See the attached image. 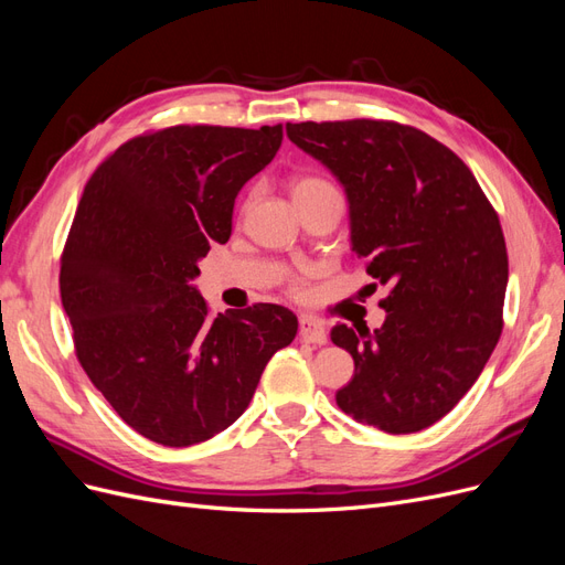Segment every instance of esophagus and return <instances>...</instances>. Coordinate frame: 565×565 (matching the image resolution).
Segmentation results:
<instances>
[{
	"label": "esophagus",
	"mask_w": 565,
	"mask_h": 565,
	"mask_svg": "<svg viewBox=\"0 0 565 565\" xmlns=\"http://www.w3.org/2000/svg\"><path fill=\"white\" fill-rule=\"evenodd\" d=\"M299 337L316 347L328 344V330H324V324L320 320H316L311 316H303L299 320Z\"/></svg>",
	"instance_id": "1"
}]
</instances>
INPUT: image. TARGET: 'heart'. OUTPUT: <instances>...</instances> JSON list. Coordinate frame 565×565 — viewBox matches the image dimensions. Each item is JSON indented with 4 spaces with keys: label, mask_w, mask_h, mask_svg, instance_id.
<instances>
[{
    "label": "heart",
    "mask_w": 565,
    "mask_h": 565,
    "mask_svg": "<svg viewBox=\"0 0 565 565\" xmlns=\"http://www.w3.org/2000/svg\"><path fill=\"white\" fill-rule=\"evenodd\" d=\"M322 188H332L328 181L322 179H316V177H306V179H299L292 188V195H301V193H313V191H322Z\"/></svg>",
    "instance_id": "1"
}]
</instances>
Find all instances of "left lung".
Here are the masks:
<instances>
[{
  "label": "left lung",
  "mask_w": 565,
  "mask_h": 565,
  "mask_svg": "<svg viewBox=\"0 0 565 565\" xmlns=\"http://www.w3.org/2000/svg\"><path fill=\"white\" fill-rule=\"evenodd\" d=\"M285 129L344 185L351 249L391 287L380 330H332L355 365L337 405L386 434L422 431L473 386L502 334L509 262L498 212L471 169L415 127L347 119Z\"/></svg>",
  "instance_id": "left-lung-1"
}]
</instances>
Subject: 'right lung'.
Listing matches in <instances>:
<instances>
[{
  "instance_id": "right-lung-1",
  "label": "right lung",
  "mask_w": 565,
  "mask_h": 565,
  "mask_svg": "<svg viewBox=\"0 0 565 565\" xmlns=\"http://www.w3.org/2000/svg\"><path fill=\"white\" fill-rule=\"evenodd\" d=\"M282 127L179 125L119 146L84 185L61 256L79 365L134 431L167 448L241 417L297 316L254 303L210 316L193 280L228 243L241 188L276 158Z\"/></svg>"
}]
</instances>
